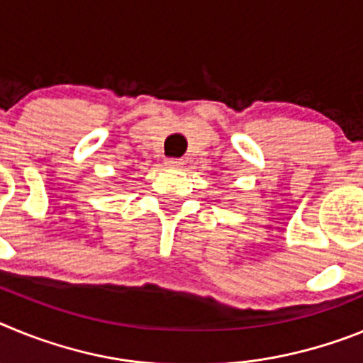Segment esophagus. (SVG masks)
Segmentation results:
<instances>
[{
	"label": "esophagus",
	"instance_id": "obj_1",
	"mask_svg": "<svg viewBox=\"0 0 363 363\" xmlns=\"http://www.w3.org/2000/svg\"><path fill=\"white\" fill-rule=\"evenodd\" d=\"M165 165L169 169H179V167H184V160L179 158H167L165 160Z\"/></svg>",
	"mask_w": 363,
	"mask_h": 363
}]
</instances>
